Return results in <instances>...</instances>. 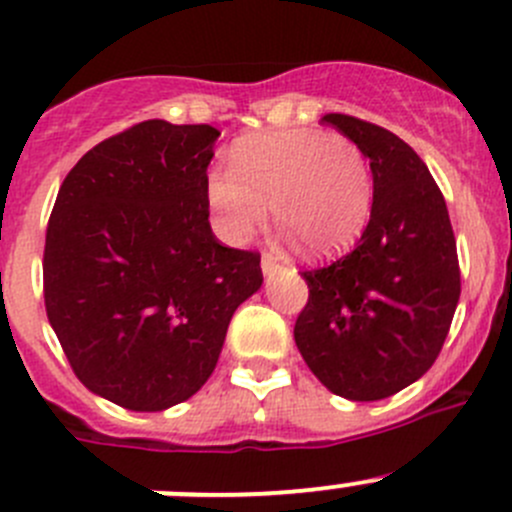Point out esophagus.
<instances>
[{"label": "esophagus", "instance_id": "obj_1", "mask_svg": "<svg viewBox=\"0 0 512 512\" xmlns=\"http://www.w3.org/2000/svg\"><path fill=\"white\" fill-rule=\"evenodd\" d=\"M277 270H282V257L277 255V252H265V255H262V272H265V275H272V272Z\"/></svg>", "mask_w": 512, "mask_h": 512}]
</instances>
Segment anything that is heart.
I'll return each instance as SVG.
<instances>
[{
  "mask_svg": "<svg viewBox=\"0 0 512 512\" xmlns=\"http://www.w3.org/2000/svg\"><path fill=\"white\" fill-rule=\"evenodd\" d=\"M208 203L230 242L255 235L270 205L302 252L332 257L369 225L374 178L364 151L347 136L307 128L260 133L235 143L230 173H210Z\"/></svg>",
  "mask_w": 512,
  "mask_h": 512,
  "instance_id": "heart-1",
  "label": "heart"
}]
</instances>
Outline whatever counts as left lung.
<instances>
[{"instance_id": "left-lung-1", "label": "left lung", "mask_w": 512, "mask_h": 512, "mask_svg": "<svg viewBox=\"0 0 512 512\" xmlns=\"http://www.w3.org/2000/svg\"><path fill=\"white\" fill-rule=\"evenodd\" d=\"M322 121L369 158L374 208L349 255L302 272L309 299L294 342L332 394L379 401L441 354L461 297L456 237L443 193L409 143L344 113Z\"/></svg>"}]
</instances>
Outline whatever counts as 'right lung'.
<instances>
[{
	"mask_svg": "<svg viewBox=\"0 0 512 512\" xmlns=\"http://www.w3.org/2000/svg\"><path fill=\"white\" fill-rule=\"evenodd\" d=\"M213 126L136 123L91 148L46 227L44 304L81 384L131 411L190 399L213 374L260 255L210 230Z\"/></svg>",
	"mask_w": 512,
	"mask_h": 512,
	"instance_id": "obj_1",
	"label": "right lung"
}]
</instances>
